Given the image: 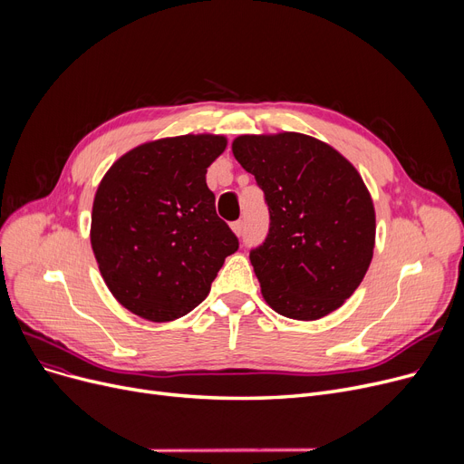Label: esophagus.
I'll return each instance as SVG.
<instances>
[{
  "label": "esophagus",
  "instance_id": "34e87169",
  "mask_svg": "<svg viewBox=\"0 0 464 464\" xmlns=\"http://www.w3.org/2000/svg\"><path fill=\"white\" fill-rule=\"evenodd\" d=\"M231 229L235 231L237 237H242V231H245V222H242V219H237V222L231 224Z\"/></svg>",
  "mask_w": 464,
  "mask_h": 464
}]
</instances>
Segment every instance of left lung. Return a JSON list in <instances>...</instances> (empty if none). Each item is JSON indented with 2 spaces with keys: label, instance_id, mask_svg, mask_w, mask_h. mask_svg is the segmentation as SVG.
Here are the masks:
<instances>
[{
  "label": "left lung",
  "instance_id": "1",
  "mask_svg": "<svg viewBox=\"0 0 464 464\" xmlns=\"http://www.w3.org/2000/svg\"><path fill=\"white\" fill-rule=\"evenodd\" d=\"M233 154L269 207V233L250 250L265 301L285 318H324L350 299L372 259L367 186L346 158L301 133L242 135Z\"/></svg>",
  "mask_w": 464,
  "mask_h": 464
}]
</instances>
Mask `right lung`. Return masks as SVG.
Returning <instances> with one entry per match:
<instances>
[{"mask_svg": "<svg viewBox=\"0 0 464 464\" xmlns=\"http://www.w3.org/2000/svg\"><path fill=\"white\" fill-rule=\"evenodd\" d=\"M224 150L219 135L146 142L121 156L97 188L93 256L116 301L144 320L191 312L238 250L207 186V167Z\"/></svg>", "mask_w": 464, "mask_h": 464, "instance_id": "right-lung-1", "label": "right lung"}]
</instances>
